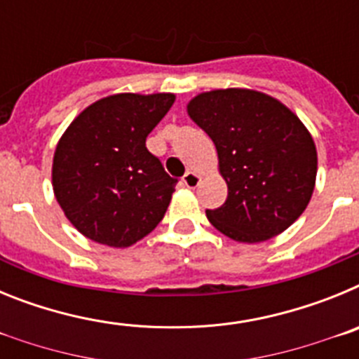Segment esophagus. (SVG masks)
Instances as JSON below:
<instances>
[{
  "label": "esophagus",
  "instance_id": "34e87169",
  "mask_svg": "<svg viewBox=\"0 0 359 359\" xmlns=\"http://www.w3.org/2000/svg\"><path fill=\"white\" fill-rule=\"evenodd\" d=\"M199 182H201V176L196 172H192V170H189V172L183 176V185L189 187V189H196V187L199 185Z\"/></svg>",
  "mask_w": 359,
  "mask_h": 359
}]
</instances>
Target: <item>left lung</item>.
I'll return each instance as SVG.
<instances>
[{
	"label": "left lung",
	"instance_id": "8db88e82",
	"mask_svg": "<svg viewBox=\"0 0 359 359\" xmlns=\"http://www.w3.org/2000/svg\"><path fill=\"white\" fill-rule=\"evenodd\" d=\"M190 118L217 149L226 201L207 217L239 243H262L306 210L316 180V147L300 118L277 98L228 88L199 93Z\"/></svg>",
	"mask_w": 359,
	"mask_h": 359
}]
</instances>
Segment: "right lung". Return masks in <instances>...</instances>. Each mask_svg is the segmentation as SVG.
<instances>
[{
  "label": "right lung",
  "instance_id": "right-lung-1",
  "mask_svg": "<svg viewBox=\"0 0 359 359\" xmlns=\"http://www.w3.org/2000/svg\"><path fill=\"white\" fill-rule=\"evenodd\" d=\"M172 93L100 98L69 123L53 154L52 183L69 223L95 243L128 248L163 219L177 180L145 147Z\"/></svg>",
  "mask_w": 359,
  "mask_h": 359
}]
</instances>
